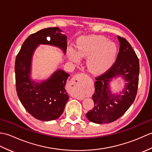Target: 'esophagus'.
Returning a JSON list of instances; mask_svg holds the SVG:
<instances>
[{
    "label": "esophagus",
    "instance_id": "34e87169",
    "mask_svg": "<svg viewBox=\"0 0 152 152\" xmlns=\"http://www.w3.org/2000/svg\"><path fill=\"white\" fill-rule=\"evenodd\" d=\"M80 76H81V74H77V75L74 76L72 79V83L73 84L74 88H75L76 89L75 93H74V96L77 99H83L82 96L80 94V92H79L80 87V85H81V80H80V78H81V77H80Z\"/></svg>",
    "mask_w": 152,
    "mask_h": 152
}]
</instances>
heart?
I'll list each match as a JSON object with an SVG mask.
<instances>
[{
    "mask_svg": "<svg viewBox=\"0 0 152 152\" xmlns=\"http://www.w3.org/2000/svg\"><path fill=\"white\" fill-rule=\"evenodd\" d=\"M77 51L69 50V57L74 63H79L80 57H88V66L94 73L104 72L114 62L117 53L115 44L102 36L82 37L76 43Z\"/></svg>",
    "mask_w": 152,
    "mask_h": 152,
    "instance_id": "heart-1",
    "label": "heart"
}]
</instances>
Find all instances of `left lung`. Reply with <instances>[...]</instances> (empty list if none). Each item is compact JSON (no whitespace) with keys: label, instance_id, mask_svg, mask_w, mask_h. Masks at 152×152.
Instances as JSON below:
<instances>
[{"label":"left lung","instance_id":"8db88e82","mask_svg":"<svg viewBox=\"0 0 152 152\" xmlns=\"http://www.w3.org/2000/svg\"><path fill=\"white\" fill-rule=\"evenodd\" d=\"M119 51L114 64L101 76L96 77L93 110L86 114L90 121L108 124L117 120L129 108L136 97L139 76V60L128 41L118 36ZM118 76L127 82L120 94H112L110 81Z\"/></svg>","mask_w":152,"mask_h":152}]
</instances>
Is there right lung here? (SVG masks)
<instances>
[{"label":"right lung","instance_id":"right-lung-1","mask_svg":"<svg viewBox=\"0 0 152 152\" xmlns=\"http://www.w3.org/2000/svg\"><path fill=\"white\" fill-rule=\"evenodd\" d=\"M61 32L59 28L50 27L31 34L15 59V86L19 101L31 115L44 121L54 120L63 114L69 98L65 86L70 75L58 69L45 81H33L31 78L32 57L40 44L58 47L65 54L67 38Z\"/></svg>","mask_w":152,"mask_h":152}]
</instances>
